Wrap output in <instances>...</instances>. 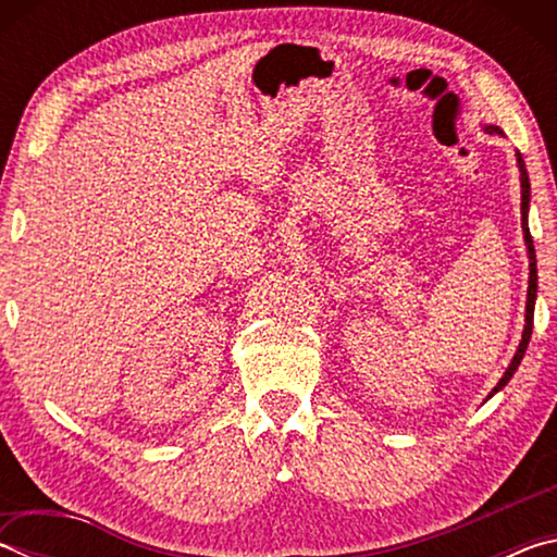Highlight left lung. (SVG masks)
I'll return each mask as SVG.
<instances>
[{
	"instance_id": "left-lung-1",
	"label": "left lung",
	"mask_w": 557,
	"mask_h": 557,
	"mask_svg": "<svg viewBox=\"0 0 557 557\" xmlns=\"http://www.w3.org/2000/svg\"><path fill=\"white\" fill-rule=\"evenodd\" d=\"M484 132L488 135H502L504 132L502 127L496 125H484ZM516 164H518V172H521V228H523V240H525V248H528V295H525V324H523V334H521V342H518L516 354L511 358V363H508V369L504 371L502 379L494 385V391L486 395L488 398H494L498 391L506 388V383L513 379V373L518 371V366L523 361V354L528 348V342H531V334H533V312H535V297H539V268H535V248H533V238H531V231H528V209H531V182H528V172H525V162L521 152H516Z\"/></svg>"
}]
</instances>
